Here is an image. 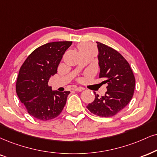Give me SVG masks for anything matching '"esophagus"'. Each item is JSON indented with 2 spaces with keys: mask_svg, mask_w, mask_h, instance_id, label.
Wrapping results in <instances>:
<instances>
[{
  "mask_svg": "<svg viewBox=\"0 0 157 157\" xmlns=\"http://www.w3.org/2000/svg\"><path fill=\"white\" fill-rule=\"evenodd\" d=\"M73 90L74 91H76V92H82L83 90V88L82 87H76V86H75V87L73 88Z\"/></svg>",
  "mask_w": 157,
  "mask_h": 157,
  "instance_id": "esophagus-1",
  "label": "esophagus"
}]
</instances>
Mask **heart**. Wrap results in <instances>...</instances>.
Returning a JSON list of instances; mask_svg holds the SVG:
<instances>
[{"label":"heart","instance_id":"heart-1","mask_svg":"<svg viewBox=\"0 0 157 157\" xmlns=\"http://www.w3.org/2000/svg\"><path fill=\"white\" fill-rule=\"evenodd\" d=\"M78 52H81L86 51V50H90V49H92V47H91V46L89 45V44H79L78 46Z\"/></svg>","mask_w":157,"mask_h":157}]
</instances>
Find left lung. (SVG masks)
<instances>
[{
	"mask_svg": "<svg viewBox=\"0 0 157 157\" xmlns=\"http://www.w3.org/2000/svg\"><path fill=\"white\" fill-rule=\"evenodd\" d=\"M98 44V60L100 68V78L107 84V92L100 97L94 92L95 98L86 106L94 115L111 117L122 110L132 100L135 91V78L128 62L121 54L105 44Z\"/></svg>",
	"mask_w": 157,
	"mask_h": 157,
	"instance_id": "left-lung-1",
	"label": "left lung"
}]
</instances>
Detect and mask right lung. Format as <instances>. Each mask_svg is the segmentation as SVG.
Returning <instances> with one entry per match:
<instances>
[{
  "label": "right lung",
  "mask_w": 157,
  "mask_h": 157,
  "mask_svg": "<svg viewBox=\"0 0 157 157\" xmlns=\"http://www.w3.org/2000/svg\"><path fill=\"white\" fill-rule=\"evenodd\" d=\"M72 41H55L36 49L19 69L16 92L28 113L48 121L57 117L66 103L69 91H52L49 78L57 72L63 55Z\"/></svg>",
  "instance_id": "1"
}]
</instances>
